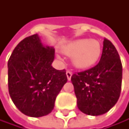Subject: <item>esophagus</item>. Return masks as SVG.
Wrapping results in <instances>:
<instances>
[{
	"instance_id": "34e87169",
	"label": "esophagus",
	"mask_w": 129,
	"mask_h": 129,
	"mask_svg": "<svg viewBox=\"0 0 129 129\" xmlns=\"http://www.w3.org/2000/svg\"><path fill=\"white\" fill-rule=\"evenodd\" d=\"M67 77L68 80H70L71 77H72V73H71L70 71H69V70H67Z\"/></svg>"
}]
</instances>
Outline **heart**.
Here are the masks:
<instances>
[{
	"mask_svg": "<svg viewBox=\"0 0 129 129\" xmlns=\"http://www.w3.org/2000/svg\"><path fill=\"white\" fill-rule=\"evenodd\" d=\"M64 53L73 56V65L77 68H89L98 61L101 55V46L94 39H78L62 48Z\"/></svg>",
	"mask_w": 129,
	"mask_h": 129,
	"instance_id": "b5f03b06",
	"label": "heart"
}]
</instances>
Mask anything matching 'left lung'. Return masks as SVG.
Listing matches in <instances>:
<instances>
[{"instance_id":"left-lung-1","label":"left lung","mask_w":129,"mask_h":129,"mask_svg":"<svg viewBox=\"0 0 129 129\" xmlns=\"http://www.w3.org/2000/svg\"><path fill=\"white\" fill-rule=\"evenodd\" d=\"M103 43L102 55L97 65L71 77L77 107L88 115L108 112L121 93L122 65L118 52L108 39H105Z\"/></svg>"}]
</instances>
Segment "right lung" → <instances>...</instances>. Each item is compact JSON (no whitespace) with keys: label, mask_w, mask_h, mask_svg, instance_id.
<instances>
[{"label":"right lung","mask_w":129,"mask_h":129,"mask_svg":"<svg viewBox=\"0 0 129 129\" xmlns=\"http://www.w3.org/2000/svg\"><path fill=\"white\" fill-rule=\"evenodd\" d=\"M54 52L36 34L21 41L11 53L8 62V90L24 115L34 118L49 115L67 82L66 70L52 66Z\"/></svg>","instance_id":"right-lung-1"}]
</instances>
